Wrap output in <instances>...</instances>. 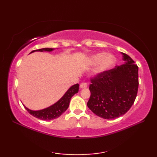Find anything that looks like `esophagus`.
<instances>
[{
    "label": "esophagus",
    "mask_w": 157,
    "mask_h": 157,
    "mask_svg": "<svg viewBox=\"0 0 157 157\" xmlns=\"http://www.w3.org/2000/svg\"><path fill=\"white\" fill-rule=\"evenodd\" d=\"M87 86H88V84H86V83H85V82H82V84H80V88L82 89H84V88H87Z\"/></svg>",
    "instance_id": "obj_1"
}]
</instances>
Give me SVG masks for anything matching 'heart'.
<instances>
[{"mask_svg": "<svg viewBox=\"0 0 157 157\" xmlns=\"http://www.w3.org/2000/svg\"><path fill=\"white\" fill-rule=\"evenodd\" d=\"M116 59L112 55H106V52H99L92 55L90 58V63L96 65L98 63L97 67L93 71V75L101 74L111 69L115 65Z\"/></svg>", "mask_w": 157, "mask_h": 157, "instance_id": "obj_1", "label": "heart"}]
</instances>
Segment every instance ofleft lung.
<instances>
[{"instance_id": "8db88e82", "label": "left lung", "mask_w": 157, "mask_h": 157, "mask_svg": "<svg viewBox=\"0 0 157 157\" xmlns=\"http://www.w3.org/2000/svg\"><path fill=\"white\" fill-rule=\"evenodd\" d=\"M124 64L116 66L91 78L88 108L100 117L113 119L128 112L134 104L138 89V67L121 52Z\"/></svg>"}]
</instances>
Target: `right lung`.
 <instances>
[{
    "instance_id": "add662e5",
    "label": "right lung",
    "mask_w": 157,
    "mask_h": 157,
    "mask_svg": "<svg viewBox=\"0 0 157 157\" xmlns=\"http://www.w3.org/2000/svg\"><path fill=\"white\" fill-rule=\"evenodd\" d=\"M53 50H54V48H44L38 50H34V51H32L31 53L36 51L51 52L53 51ZM78 84L72 86L66 92L65 94L63 95V97L60 99L59 101L55 103L53 105L49 106V107L42 110H40V111H32V110H30L28 109L27 107H25V106H24L29 114H31L32 115L35 117L41 120H44V121H50V120L58 118L59 117L61 116L63 113L68 109L71 97L75 94H76V93H78Z\"/></svg>"
}]
</instances>
